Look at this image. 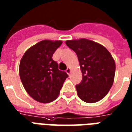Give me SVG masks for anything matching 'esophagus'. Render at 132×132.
Wrapping results in <instances>:
<instances>
[{
	"instance_id": "34e87169",
	"label": "esophagus",
	"mask_w": 132,
	"mask_h": 132,
	"mask_svg": "<svg viewBox=\"0 0 132 132\" xmlns=\"http://www.w3.org/2000/svg\"><path fill=\"white\" fill-rule=\"evenodd\" d=\"M66 72L67 73V75H70V73H71V68H70V67H67V69L66 70Z\"/></svg>"
}]
</instances>
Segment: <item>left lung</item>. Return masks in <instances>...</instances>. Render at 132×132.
Instances as JSON below:
<instances>
[{"instance_id": "1", "label": "left lung", "mask_w": 132, "mask_h": 132, "mask_svg": "<svg viewBox=\"0 0 132 132\" xmlns=\"http://www.w3.org/2000/svg\"><path fill=\"white\" fill-rule=\"evenodd\" d=\"M75 52L79 62L82 80L76 86L78 96L93 103L103 99L114 81L115 62L105 47L86 38L65 41Z\"/></svg>"}]
</instances>
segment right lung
<instances>
[{"instance_id": "add662e5", "label": "right lung", "mask_w": 132, "mask_h": 132, "mask_svg": "<svg viewBox=\"0 0 132 132\" xmlns=\"http://www.w3.org/2000/svg\"><path fill=\"white\" fill-rule=\"evenodd\" d=\"M62 44V41H40L28 49L20 60L19 73L23 86L39 103L55 100L68 77L65 72L58 70L57 63L52 58Z\"/></svg>"}]
</instances>
